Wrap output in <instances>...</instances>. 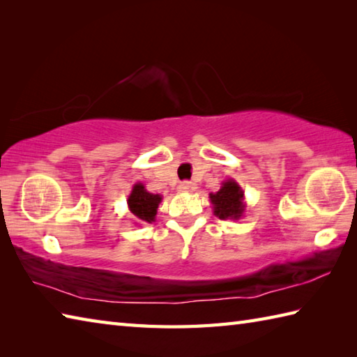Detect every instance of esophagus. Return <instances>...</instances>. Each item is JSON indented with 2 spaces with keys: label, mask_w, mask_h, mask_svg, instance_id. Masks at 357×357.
<instances>
[{
  "label": "esophagus",
  "mask_w": 357,
  "mask_h": 357,
  "mask_svg": "<svg viewBox=\"0 0 357 357\" xmlns=\"http://www.w3.org/2000/svg\"><path fill=\"white\" fill-rule=\"evenodd\" d=\"M195 188H196V185L193 183H190V181H184V183L179 184L178 190L181 193H190V192H195Z\"/></svg>",
  "instance_id": "esophagus-1"
}]
</instances>
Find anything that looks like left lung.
Wrapping results in <instances>:
<instances>
[{"label": "left lung", "mask_w": 357, "mask_h": 357, "mask_svg": "<svg viewBox=\"0 0 357 357\" xmlns=\"http://www.w3.org/2000/svg\"><path fill=\"white\" fill-rule=\"evenodd\" d=\"M210 202L219 219H239L245 210L244 192L233 179L224 181L216 193H210Z\"/></svg>", "instance_id": "1"}]
</instances>
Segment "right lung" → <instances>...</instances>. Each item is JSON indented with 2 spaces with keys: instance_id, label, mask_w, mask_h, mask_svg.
Here are the masks:
<instances>
[{
  "instance_id": "add662e5",
  "label": "right lung",
  "mask_w": 357,
  "mask_h": 357,
  "mask_svg": "<svg viewBox=\"0 0 357 357\" xmlns=\"http://www.w3.org/2000/svg\"><path fill=\"white\" fill-rule=\"evenodd\" d=\"M161 199H162L161 195H153L147 192L144 184L138 183L133 185L132 193L127 199V204H128V210L132 211L136 219L150 224L155 221L156 210Z\"/></svg>"
}]
</instances>
